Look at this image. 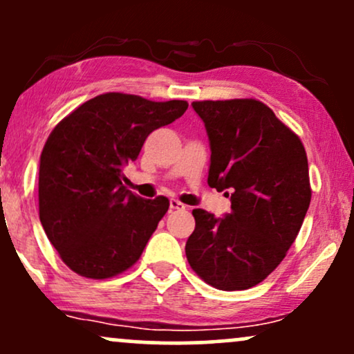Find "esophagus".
Here are the masks:
<instances>
[{"mask_svg":"<svg viewBox=\"0 0 354 354\" xmlns=\"http://www.w3.org/2000/svg\"><path fill=\"white\" fill-rule=\"evenodd\" d=\"M169 208H171V209H185L186 206L183 205L181 201H178V200H174V198H171V200H169Z\"/></svg>","mask_w":354,"mask_h":354,"instance_id":"1","label":"esophagus"}]
</instances>
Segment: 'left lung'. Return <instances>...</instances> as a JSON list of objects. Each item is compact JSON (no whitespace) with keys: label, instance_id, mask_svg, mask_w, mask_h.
I'll return each instance as SVG.
<instances>
[{"label":"left lung","instance_id":"obj_1","mask_svg":"<svg viewBox=\"0 0 354 354\" xmlns=\"http://www.w3.org/2000/svg\"><path fill=\"white\" fill-rule=\"evenodd\" d=\"M211 146L208 185L231 196L225 218L193 209L189 266L216 290H248L283 261L310 208L308 158L261 101H194Z\"/></svg>","mask_w":354,"mask_h":354}]
</instances>
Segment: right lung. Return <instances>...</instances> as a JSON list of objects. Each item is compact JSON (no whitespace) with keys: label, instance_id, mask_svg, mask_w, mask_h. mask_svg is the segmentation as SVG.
<instances>
[{"label":"right lung","instance_id":"right-lung-1","mask_svg":"<svg viewBox=\"0 0 354 354\" xmlns=\"http://www.w3.org/2000/svg\"><path fill=\"white\" fill-rule=\"evenodd\" d=\"M186 109L181 100L104 93L55 126L39 160V221L75 273L106 279L140 259L169 201L126 189L123 168L136 160L149 133Z\"/></svg>","mask_w":354,"mask_h":354}]
</instances>
